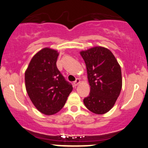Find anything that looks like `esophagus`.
<instances>
[{"mask_svg":"<svg viewBox=\"0 0 148 148\" xmlns=\"http://www.w3.org/2000/svg\"><path fill=\"white\" fill-rule=\"evenodd\" d=\"M80 82H81V81H80V79H76V81L74 82V86H78V85H79V84H80Z\"/></svg>","mask_w":148,"mask_h":148,"instance_id":"34e87169","label":"esophagus"}]
</instances>
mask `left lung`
<instances>
[{
	"label": "left lung",
	"instance_id": "left-lung-1",
	"mask_svg": "<svg viewBox=\"0 0 148 148\" xmlns=\"http://www.w3.org/2000/svg\"><path fill=\"white\" fill-rule=\"evenodd\" d=\"M85 61L90 86L84 103L95 114H104L114 106L122 89L120 64L108 49L95 47L80 52Z\"/></svg>",
	"mask_w": 148,
	"mask_h": 148
}]
</instances>
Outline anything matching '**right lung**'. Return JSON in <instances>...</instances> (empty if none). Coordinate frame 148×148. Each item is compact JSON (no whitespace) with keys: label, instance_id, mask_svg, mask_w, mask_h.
Returning a JSON list of instances; mask_svg holds the SVG:
<instances>
[{"label":"right lung","instance_id":"obj_1","mask_svg":"<svg viewBox=\"0 0 148 148\" xmlns=\"http://www.w3.org/2000/svg\"><path fill=\"white\" fill-rule=\"evenodd\" d=\"M59 53L42 49L30 60L25 72L27 93L34 106L45 115H53L65 104L73 88L57 68Z\"/></svg>","mask_w":148,"mask_h":148}]
</instances>
